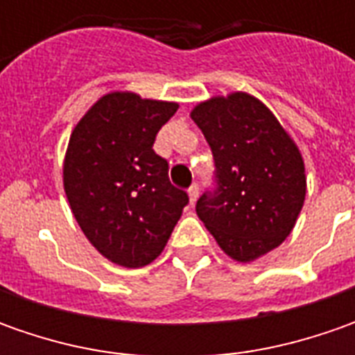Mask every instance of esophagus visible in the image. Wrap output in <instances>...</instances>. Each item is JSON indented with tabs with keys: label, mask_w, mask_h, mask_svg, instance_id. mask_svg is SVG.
I'll return each instance as SVG.
<instances>
[{
	"label": "esophagus",
	"mask_w": 355,
	"mask_h": 355,
	"mask_svg": "<svg viewBox=\"0 0 355 355\" xmlns=\"http://www.w3.org/2000/svg\"><path fill=\"white\" fill-rule=\"evenodd\" d=\"M187 196H189V205H196V201L199 198V187L196 184L191 185L189 189H187Z\"/></svg>",
	"instance_id": "34e87169"
}]
</instances>
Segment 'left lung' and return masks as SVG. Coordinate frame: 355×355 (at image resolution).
Segmentation results:
<instances>
[{"instance_id":"1","label":"left lung","mask_w":355,"mask_h":355,"mask_svg":"<svg viewBox=\"0 0 355 355\" xmlns=\"http://www.w3.org/2000/svg\"><path fill=\"white\" fill-rule=\"evenodd\" d=\"M191 120L215 159L217 189L196 211L221 251L252 263L291 235L306 198L304 159L277 116L249 92L199 103Z\"/></svg>"}]
</instances>
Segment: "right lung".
I'll list each match as a JSON object with an SVG mask.
<instances>
[{
    "label": "right lung",
    "mask_w": 355,
    "mask_h": 355,
    "mask_svg": "<svg viewBox=\"0 0 355 355\" xmlns=\"http://www.w3.org/2000/svg\"><path fill=\"white\" fill-rule=\"evenodd\" d=\"M175 110L178 103L116 90L92 104L71 134L64 193L85 237L114 265L138 268L157 259L189 201L152 148Z\"/></svg>",
    "instance_id": "add662e5"
}]
</instances>
